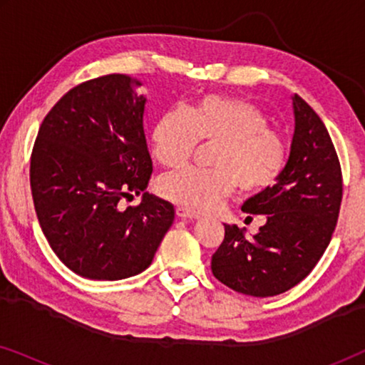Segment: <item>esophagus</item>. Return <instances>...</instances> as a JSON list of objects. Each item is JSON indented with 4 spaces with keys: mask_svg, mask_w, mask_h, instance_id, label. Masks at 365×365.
I'll use <instances>...</instances> for the list:
<instances>
[{
    "mask_svg": "<svg viewBox=\"0 0 365 365\" xmlns=\"http://www.w3.org/2000/svg\"><path fill=\"white\" fill-rule=\"evenodd\" d=\"M176 216L181 219H199L197 212L189 211V209H186V207H176Z\"/></svg>",
    "mask_w": 365,
    "mask_h": 365,
    "instance_id": "obj_1",
    "label": "esophagus"
}]
</instances>
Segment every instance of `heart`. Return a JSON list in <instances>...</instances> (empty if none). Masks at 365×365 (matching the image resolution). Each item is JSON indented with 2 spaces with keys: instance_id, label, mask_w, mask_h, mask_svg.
I'll use <instances>...</instances> for the list:
<instances>
[{
  "instance_id": "obj_1",
  "label": "heart",
  "mask_w": 365,
  "mask_h": 365,
  "mask_svg": "<svg viewBox=\"0 0 365 365\" xmlns=\"http://www.w3.org/2000/svg\"><path fill=\"white\" fill-rule=\"evenodd\" d=\"M202 144H216L212 169H186L164 176L159 194L192 212L217 207L239 186L262 192L277 181L287 159L286 139L269 128V118L244 98L206 94L181 111L169 109L151 133L153 154L161 166L181 169Z\"/></svg>"
}]
</instances>
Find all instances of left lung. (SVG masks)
<instances>
[{
  "instance_id": "left-lung-1",
  "label": "left lung",
  "mask_w": 365,
  "mask_h": 365,
  "mask_svg": "<svg viewBox=\"0 0 365 365\" xmlns=\"http://www.w3.org/2000/svg\"><path fill=\"white\" fill-rule=\"evenodd\" d=\"M292 104L296 129L286 168L242 206L246 214H264L266 224L252 239L226 224L211 259L217 281L254 297L277 296L309 276L331 242L342 202L341 163L326 126L301 96Z\"/></svg>"
}]
</instances>
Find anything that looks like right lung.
<instances>
[{"instance_id": "right-lung-1", "label": "right lung", "mask_w": 365, "mask_h": 365, "mask_svg": "<svg viewBox=\"0 0 365 365\" xmlns=\"http://www.w3.org/2000/svg\"><path fill=\"white\" fill-rule=\"evenodd\" d=\"M126 74H106L64 94L39 126L29 184L44 236L78 276L118 281L153 262L174 207L145 192L153 173L143 116L146 98Z\"/></svg>"}]
</instances>
